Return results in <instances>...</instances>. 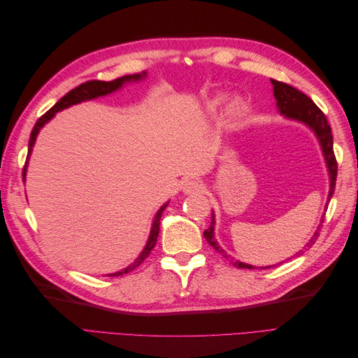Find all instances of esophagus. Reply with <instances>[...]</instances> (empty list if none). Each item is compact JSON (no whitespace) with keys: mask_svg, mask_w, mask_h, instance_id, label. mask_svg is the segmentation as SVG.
Listing matches in <instances>:
<instances>
[{"mask_svg":"<svg viewBox=\"0 0 358 358\" xmlns=\"http://www.w3.org/2000/svg\"><path fill=\"white\" fill-rule=\"evenodd\" d=\"M203 188H204L203 183L197 179H189L187 182H183V187H182L185 194H199L203 191Z\"/></svg>","mask_w":358,"mask_h":358,"instance_id":"obj_1","label":"esophagus"}]
</instances>
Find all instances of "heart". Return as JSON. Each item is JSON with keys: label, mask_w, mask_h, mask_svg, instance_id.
I'll use <instances>...</instances> for the list:
<instances>
[{"label": "heart", "mask_w": 358, "mask_h": 358, "mask_svg": "<svg viewBox=\"0 0 358 358\" xmlns=\"http://www.w3.org/2000/svg\"><path fill=\"white\" fill-rule=\"evenodd\" d=\"M241 106H242V103H241L239 100H234V101H231V104H230V110H231V112L239 110Z\"/></svg>", "instance_id": "1"}]
</instances>
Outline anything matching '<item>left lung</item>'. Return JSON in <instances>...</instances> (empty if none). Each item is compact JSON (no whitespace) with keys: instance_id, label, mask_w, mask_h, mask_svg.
I'll return each instance as SVG.
<instances>
[{"instance_id":"left-lung-1","label":"left lung","mask_w":358,"mask_h":358,"mask_svg":"<svg viewBox=\"0 0 358 358\" xmlns=\"http://www.w3.org/2000/svg\"><path fill=\"white\" fill-rule=\"evenodd\" d=\"M270 82H272V85H273V95L276 99V106H278V110L280 112V115H284L289 119H296V121L306 124L309 128L313 129V133L317 134V137L320 140L321 149L324 152V157H326L327 167H329V175H330L329 201H330V199L333 197L334 187H336V176H338V161H336V157H334V152H333L331 128L327 122L326 115L321 112L320 107L315 103H313L308 95L300 92L299 90L292 88V86H289L284 82H279V80L270 79ZM213 225H215V220H213V213H212L210 227L208 230H204L203 236L206 237V241L209 242V245L215 249V251H218L224 257H230V255L225 254L224 249L218 245V242L215 241ZM320 227H318V230L315 231V234L312 236V239L309 241V243L306 246H312L313 243H315V241L318 239V236H320V233H318ZM233 266L239 267V268H255L254 266L245 264L242 262H233ZM268 267H272V266H268Z\"/></svg>"}]
</instances>
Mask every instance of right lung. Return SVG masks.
I'll return each mask as SVG.
<instances>
[{
    "instance_id": "right-lung-1",
    "label": "right lung",
    "mask_w": 358,
    "mask_h": 358,
    "mask_svg": "<svg viewBox=\"0 0 358 358\" xmlns=\"http://www.w3.org/2000/svg\"><path fill=\"white\" fill-rule=\"evenodd\" d=\"M146 76V73L143 71L142 74H129V76H122V78H117L112 82H103V80H90V82H85L82 85H79L78 88L71 90L69 94H66L62 96V99L52 107L50 110H48L45 115H43L38 121L36 122L34 128H32L31 131V137H29V145H28V157H27V162H28V158H29V154L32 150V146H34L36 143V137L40 131V128L45 125L48 121H50V119L53 117V115H55L57 112L59 110H64L67 109V107L73 106V104H78V103H82V101H86V100H92V99H96V96H101V95H107L110 94L116 90L121 88V86L125 83V82H131V80H140L143 79ZM27 162L24 166V171H22V176L25 178V171H27ZM167 208V203L162 204L159 210L157 212L155 215V220H154V224H152V229H150V234H149V239H148V243L145 246V249L142 251V254H140L136 262L133 264H129L127 268L121 270V272H116V273H112L109 276H121L124 273H129L131 270H134L136 267H138L140 264H142L145 259L148 258V255L150 254V251H152L155 243H157V239H158V234H159V220H161V215L162 212H164V209Z\"/></svg>"
}]
</instances>
